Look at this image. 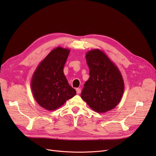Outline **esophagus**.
<instances>
[{
  "mask_svg": "<svg viewBox=\"0 0 156 156\" xmlns=\"http://www.w3.org/2000/svg\"><path fill=\"white\" fill-rule=\"evenodd\" d=\"M76 93H77V94H80L81 93V89H80V88H76Z\"/></svg>",
  "mask_w": 156,
  "mask_h": 156,
  "instance_id": "obj_1",
  "label": "esophagus"
}]
</instances>
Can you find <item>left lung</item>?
Wrapping results in <instances>:
<instances>
[{
    "label": "left lung",
    "mask_w": 156,
    "mask_h": 156,
    "mask_svg": "<svg viewBox=\"0 0 156 156\" xmlns=\"http://www.w3.org/2000/svg\"><path fill=\"white\" fill-rule=\"evenodd\" d=\"M90 78L84 85L81 97L94 111L105 112L114 109L124 92L121 73L102 51L99 49L86 54Z\"/></svg>",
    "instance_id": "left-lung-1"
}]
</instances>
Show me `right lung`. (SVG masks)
Wrapping results in <instances>:
<instances>
[{
  "instance_id": "right-lung-1",
  "label": "right lung",
  "mask_w": 156,
  "mask_h": 156,
  "mask_svg": "<svg viewBox=\"0 0 156 156\" xmlns=\"http://www.w3.org/2000/svg\"><path fill=\"white\" fill-rule=\"evenodd\" d=\"M69 54L66 48L54 49L40 62L33 76V94L38 104L47 110L59 108L76 94L63 72Z\"/></svg>"
}]
</instances>
